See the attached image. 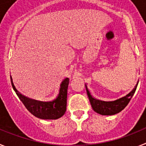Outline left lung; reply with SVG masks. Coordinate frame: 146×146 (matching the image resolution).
I'll return each instance as SVG.
<instances>
[{"instance_id": "left-lung-1", "label": "left lung", "mask_w": 146, "mask_h": 146, "mask_svg": "<svg viewBox=\"0 0 146 146\" xmlns=\"http://www.w3.org/2000/svg\"><path fill=\"white\" fill-rule=\"evenodd\" d=\"M137 84H138V82L135 86V88L132 89V91H130L128 94H126V96L112 102H104L95 99L91 96V93L88 89L86 85V88L89 101L91 102V107L94 111L100 115H112L119 113L122 110L124 109V108L128 104L132 96L135 94Z\"/></svg>"}]
</instances>
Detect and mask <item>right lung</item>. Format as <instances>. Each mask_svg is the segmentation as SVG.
I'll return each instance as SVG.
<instances>
[{
  "label": "right lung",
  "instance_id": "add662e5",
  "mask_svg": "<svg viewBox=\"0 0 146 146\" xmlns=\"http://www.w3.org/2000/svg\"><path fill=\"white\" fill-rule=\"evenodd\" d=\"M11 82L13 89L16 92L20 101L23 103L28 111L34 116L41 119H58L63 116L65 113L67 103V90L69 82L68 77L65 78L60 83L57 97L50 102H42L30 99L20 94L17 90L13 83L11 77Z\"/></svg>",
  "mask_w": 146,
  "mask_h": 146
}]
</instances>
